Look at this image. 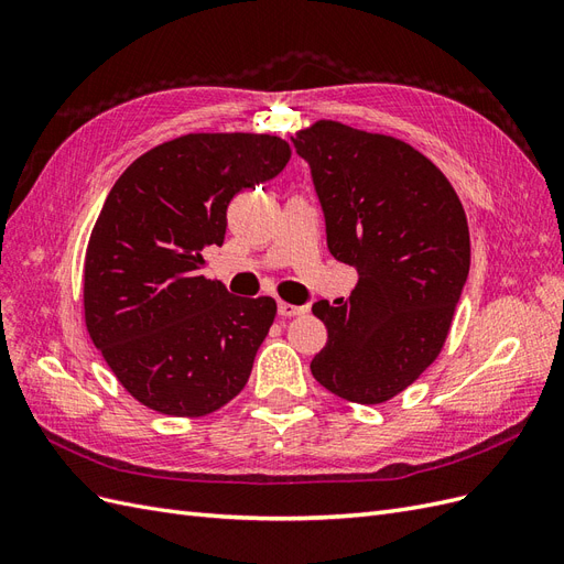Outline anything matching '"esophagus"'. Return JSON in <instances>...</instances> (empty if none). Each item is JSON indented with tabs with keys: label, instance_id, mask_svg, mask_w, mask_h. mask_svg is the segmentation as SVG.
Returning <instances> with one entry per match:
<instances>
[{
	"label": "esophagus",
	"instance_id": "1",
	"mask_svg": "<svg viewBox=\"0 0 564 564\" xmlns=\"http://www.w3.org/2000/svg\"><path fill=\"white\" fill-rule=\"evenodd\" d=\"M278 313H280V317H296V315H303L305 308H303V305H294V303L280 301V303H278Z\"/></svg>",
	"mask_w": 564,
	"mask_h": 564
}]
</instances>
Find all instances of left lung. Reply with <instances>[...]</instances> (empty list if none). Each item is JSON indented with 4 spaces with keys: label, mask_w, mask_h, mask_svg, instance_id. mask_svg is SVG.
I'll return each mask as SVG.
<instances>
[{
    "label": "left lung",
    "mask_w": 564,
    "mask_h": 564,
    "mask_svg": "<svg viewBox=\"0 0 564 564\" xmlns=\"http://www.w3.org/2000/svg\"><path fill=\"white\" fill-rule=\"evenodd\" d=\"M311 164L327 247L357 270L348 301H317L329 340L313 377L348 402L379 404L440 355L470 268L466 212L409 143L319 119L292 139Z\"/></svg>",
    "instance_id": "obj_1"
}]
</instances>
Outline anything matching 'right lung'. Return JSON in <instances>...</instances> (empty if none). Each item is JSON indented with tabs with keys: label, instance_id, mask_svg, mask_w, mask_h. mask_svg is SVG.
I'll return each mask as SVG.
<instances>
[{
	"label": "right lung",
	"instance_id": "obj_1",
	"mask_svg": "<svg viewBox=\"0 0 564 564\" xmlns=\"http://www.w3.org/2000/svg\"><path fill=\"white\" fill-rule=\"evenodd\" d=\"M292 148L268 133H187L148 150L117 178L84 259L94 346L141 404L204 416L240 392L278 313L202 275L230 199L275 178Z\"/></svg>",
	"mask_w": 564,
	"mask_h": 564
}]
</instances>
